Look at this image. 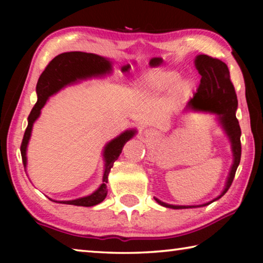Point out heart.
Returning a JSON list of instances; mask_svg holds the SVG:
<instances>
[{"label":"heart","mask_w":263,"mask_h":263,"mask_svg":"<svg viewBox=\"0 0 263 263\" xmlns=\"http://www.w3.org/2000/svg\"><path fill=\"white\" fill-rule=\"evenodd\" d=\"M177 78H179V75L173 70H152L145 77H142L140 80V87L149 92H162L168 90L175 83ZM180 88L184 90L188 88V83H181Z\"/></svg>","instance_id":"obj_1"}]
</instances>
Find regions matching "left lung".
<instances>
[{"label":"left lung","instance_id":"1","mask_svg":"<svg viewBox=\"0 0 263 263\" xmlns=\"http://www.w3.org/2000/svg\"><path fill=\"white\" fill-rule=\"evenodd\" d=\"M196 68L198 69L199 74L202 75L201 83L197 88V92H195L193 99L188 102L186 108L196 109V110H204L210 111V112L217 114L219 116V119L222 126L228 132V135L232 142V151L234 162L232 169H231L228 183L224 191H222L219 197L213 199L210 203L217 201L221 196L226 194V191L230 189L231 184L234 180L235 172L240 163V158H241V141H240V136H241V130L237 117H235V110L238 108V99L235 94V89L232 81L230 78V72L228 66L225 62H222L215 58L209 57L205 54H201L196 58ZM160 205L171 208V209H186V208H195V206H177L166 204L158 198H154ZM203 204L204 206L208 204Z\"/></svg>","mask_w":263,"mask_h":263}]
</instances>
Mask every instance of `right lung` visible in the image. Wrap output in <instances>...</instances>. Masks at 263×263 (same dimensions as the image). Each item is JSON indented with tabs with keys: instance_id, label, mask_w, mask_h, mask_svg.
I'll return each mask as SVG.
<instances>
[{
	"instance_id": "1",
	"label": "right lung",
	"mask_w": 263,
	"mask_h": 263,
	"mask_svg": "<svg viewBox=\"0 0 263 263\" xmlns=\"http://www.w3.org/2000/svg\"><path fill=\"white\" fill-rule=\"evenodd\" d=\"M110 69L111 64L104 58L92 54V53L84 52L61 53V54L57 55L54 59L48 62V65L38 79L37 87H35L38 101L29 115L28 127H26L24 132L23 140H22L21 144L22 161H23L24 167L26 166V146H28L30 139L32 125L35 119L41 115V110L45 105L48 97L55 94L58 90H60L66 84L74 82L77 79H84L94 77V75L104 74L106 72H110ZM133 135H135V131L124 132L105 146V169L103 175V183L101 184L100 188L94 194L89 195L87 197L74 199V201H65L59 203L78 206H92L103 201L106 197V194H108L106 183H108V175L110 169L114 166V162L118 159L119 154L122 153L125 142L130 140Z\"/></svg>"
}]
</instances>
